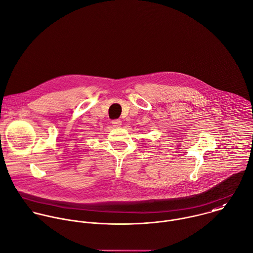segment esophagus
<instances>
[{
    "mask_svg": "<svg viewBox=\"0 0 253 253\" xmlns=\"http://www.w3.org/2000/svg\"><path fill=\"white\" fill-rule=\"evenodd\" d=\"M112 125L114 127H120L122 126V121L121 120H114L112 121Z\"/></svg>",
    "mask_w": 253,
    "mask_h": 253,
    "instance_id": "obj_1",
    "label": "esophagus"
}]
</instances>
